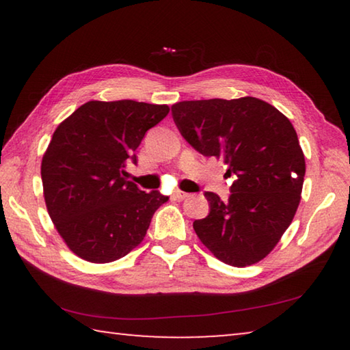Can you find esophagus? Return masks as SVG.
<instances>
[{
	"mask_svg": "<svg viewBox=\"0 0 350 350\" xmlns=\"http://www.w3.org/2000/svg\"><path fill=\"white\" fill-rule=\"evenodd\" d=\"M173 198H174V199H177V200H183V199H187V198H189V193H185V191H180V189H176V191H174V194H173Z\"/></svg>",
	"mask_w": 350,
	"mask_h": 350,
	"instance_id": "34e87169",
	"label": "esophagus"
}]
</instances>
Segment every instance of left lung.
Here are the masks:
<instances>
[{
    "mask_svg": "<svg viewBox=\"0 0 350 350\" xmlns=\"http://www.w3.org/2000/svg\"><path fill=\"white\" fill-rule=\"evenodd\" d=\"M189 145L222 159L232 194L222 202L206 191L208 216L194 221L200 242L233 267H247L273 250L292 224L303 191L304 152L288 118L256 97L188 100L171 106Z\"/></svg>",
    "mask_w": 350,
    "mask_h": 350,
    "instance_id": "left-lung-1",
    "label": "left lung"
}]
</instances>
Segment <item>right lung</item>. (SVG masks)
<instances>
[{"instance_id": "1", "label": "right lung", "mask_w": 350, "mask_h": 350, "mask_svg": "<svg viewBox=\"0 0 350 350\" xmlns=\"http://www.w3.org/2000/svg\"><path fill=\"white\" fill-rule=\"evenodd\" d=\"M167 105L91 100L57 126L41 161L47 213L64 244L96 264L117 260L144 241L154 211L168 200L126 179L148 129Z\"/></svg>"}]
</instances>
